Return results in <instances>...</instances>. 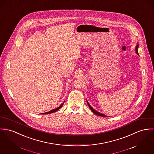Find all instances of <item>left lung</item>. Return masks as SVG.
Here are the masks:
<instances>
[{
	"mask_svg": "<svg viewBox=\"0 0 154 154\" xmlns=\"http://www.w3.org/2000/svg\"><path fill=\"white\" fill-rule=\"evenodd\" d=\"M138 48H139V45L138 44H137V45L136 46V48H135V51H136V53L139 56V54H138ZM87 104H88V106H89V108H90V109L92 111V112H94V114H95V115H97V116H101V117H107V116H106L105 114H102V113H101V112H98L97 111H96L95 109H94L92 106H90V104H89V103L88 102V101L87 100Z\"/></svg>",
	"mask_w": 154,
	"mask_h": 154,
	"instance_id": "8db88e82",
	"label": "left lung"
}]
</instances>
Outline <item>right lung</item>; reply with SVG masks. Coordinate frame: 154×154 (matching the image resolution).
Wrapping results in <instances>:
<instances>
[{
  "label": "right lung",
  "mask_w": 154,
  "mask_h": 154,
  "mask_svg": "<svg viewBox=\"0 0 154 154\" xmlns=\"http://www.w3.org/2000/svg\"><path fill=\"white\" fill-rule=\"evenodd\" d=\"M64 101L63 103H62L59 107H57V108H54V109H52V110H51V111H48V112H45V113H42V114H51V113L55 112H56L57 110H59L60 108H61L62 107V106H63V104H64Z\"/></svg>",
  "instance_id": "right-lung-1"
}]
</instances>
